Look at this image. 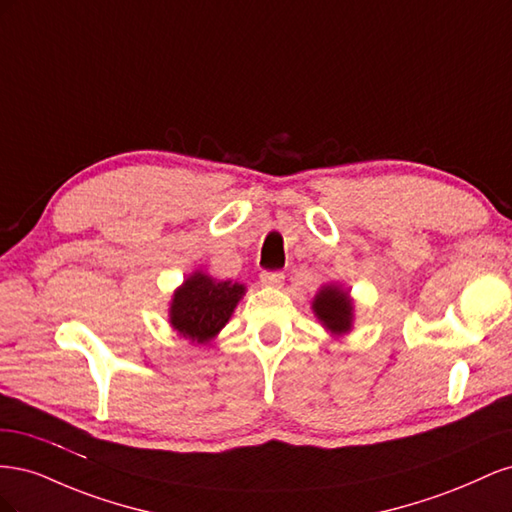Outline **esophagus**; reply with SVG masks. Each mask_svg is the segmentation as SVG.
Segmentation results:
<instances>
[{"label": "esophagus", "instance_id": "esophagus-1", "mask_svg": "<svg viewBox=\"0 0 512 512\" xmlns=\"http://www.w3.org/2000/svg\"><path fill=\"white\" fill-rule=\"evenodd\" d=\"M260 284L267 288H282L284 284V273L280 271H265L260 275Z\"/></svg>", "mask_w": 512, "mask_h": 512}]
</instances>
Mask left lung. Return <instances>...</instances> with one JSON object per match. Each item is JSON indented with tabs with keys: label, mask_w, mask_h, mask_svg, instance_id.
Listing matches in <instances>:
<instances>
[{
	"label": "left lung",
	"mask_w": 512,
	"mask_h": 512,
	"mask_svg": "<svg viewBox=\"0 0 512 512\" xmlns=\"http://www.w3.org/2000/svg\"><path fill=\"white\" fill-rule=\"evenodd\" d=\"M312 312L331 335L342 337L354 327V301L350 290L339 284H324L312 299Z\"/></svg>",
	"instance_id": "left-lung-1"
}]
</instances>
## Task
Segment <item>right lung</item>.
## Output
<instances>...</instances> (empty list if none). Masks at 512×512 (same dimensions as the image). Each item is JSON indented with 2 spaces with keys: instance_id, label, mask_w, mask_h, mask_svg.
I'll return each instance as SVG.
<instances>
[{
  "instance_id": "add662e5",
  "label": "right lung",
  "mask_w": 512,
  "mask_h": 512,
  "mask_svg": "<svg viewBox=\"0 0 512 512\" xmlns=\"http://www.w3.org/2000/svg\"><path fill=\"white\" fill-rule=\"evenodd\" d=\"M243 294V284L215 280L198 269L173 292L168 305L170 327L192 344H209L226 327Z\"/></svg>"
}]
</instances>
